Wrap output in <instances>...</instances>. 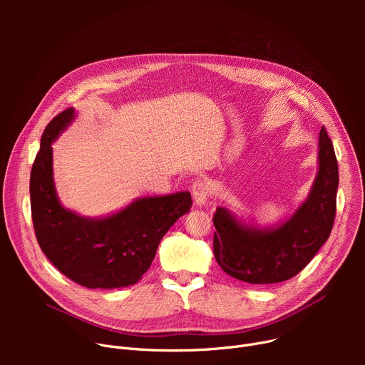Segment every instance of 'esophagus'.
<instances>
[{"label": "esophagus", "mask_w": 365, "mask_h": 365, "mask_svg": "<svg viewBox=\"0 0 365 365\" xmlns=\"http://www.w3.org/2000/svg\"><path fill=\"white\" fill-rule=\"evenodd\" d=\"M212 194H213V189H212V185H210V182L207 179H198V180L194 182L192 195H194V200H195L197 205L205 204L207 200L212 197Z\"/></svg>", "instance_id": "obj_1"}]
</instances>
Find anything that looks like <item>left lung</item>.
Here are the masks:
<instances>
[{"instance_id": "1", "label": "left lung", "mask_w": 365, "mask_h": 365, "mask_svg": "<svg viewBox=\"0 0 365 365\" xmlns=\"http://www.w3.org/2000/svg\"><path fill=\"white\" fill-rule=\"evenodd\" d=\"M339 167L331 139L319 131V170L311 194L297 212L275 229L242 226L219 207L213 252L222 269L248 284H275L296 277L329 240L336 217Z\"/></svg>"}]
</instances>
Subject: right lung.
Here are the masks:
<instances>
[{"label": "right lung", "mask_w": 365, "mask_h": 365, "mask_svg": "<svg viewBox=\"0 0 365 365\" xmlns=\"http://www.w3.org/2000/svg\"><path fill=\"white\" fill-rule=\"evenodd\" d=\"M73 109L47 124L31 170V213L38 244L65 277L87 289H123L150 267L163 237L192 207L189 192L142 198L105 219H86L63 208L53 185L51 142Z\"/></svg>", "instance_id": "right-lung-1"}]
</instances>
